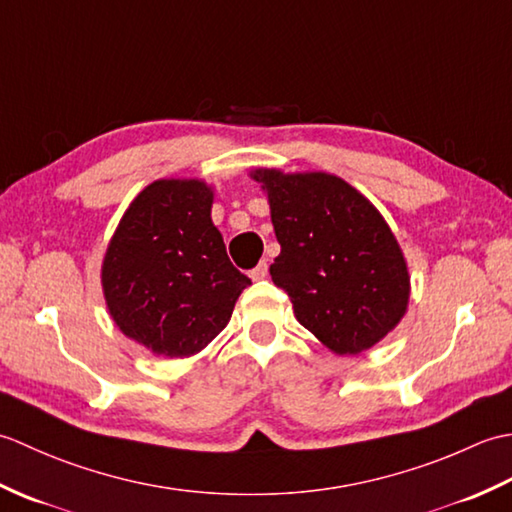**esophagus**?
Instances as JSON below:
<instances>
[{
  "mask_svg": "<svg viewBox=\"0 0 512 512\" xmlns=\"http://www.w3.org/2000/svg\"><path fill=\"white\" fill-rule=\"evenodd\" d=\"M266 275H268V264L266 262H259L253 270H250V279H253V281H262V279H266Z\"/></svg>",
  "mask_w": 512,
  "mask_h": 512,
  "instance_id": "34e87169",
  "label": "esophagus"
}]
</instances>
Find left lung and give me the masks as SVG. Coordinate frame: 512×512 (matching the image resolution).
<instances>
[{"instance_id": "obj_1", "label": "left lung", "mask_w": 512, "mask_h": 512, "mask_svg": "<svg viewBox=\"0 0 512 512\" xmlns=\"http://www.w3.org/2000/svg\"><path fill=\"white\" fill-rule=\"evenodd\" d=\"M281 253L270 266L295 317L336 354H358L396 328L409 273L374 204L330 173L262 169Z\"/></svg>"}]
</instances>
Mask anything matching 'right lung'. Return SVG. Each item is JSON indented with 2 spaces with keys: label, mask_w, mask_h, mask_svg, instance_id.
Segmentation results:
<instances>
[{
  "label": "right lung",
  "mask_w": 512,
  "mask_h": 512,
  "mask_svg": "<svg viewBox=\"0 0 512 512\" xmlns=\"http://www.w3.org/2000/svg\"><path fill=\"white\" fill-rule=\"evenodd\" d=\"M200 180H158L129 204L107 248L103 292L118 328L154 354L200 352L250 286L211 222Z\"/></svg>",
  "instance_id": "right-lung-1"
}]
</instances>
